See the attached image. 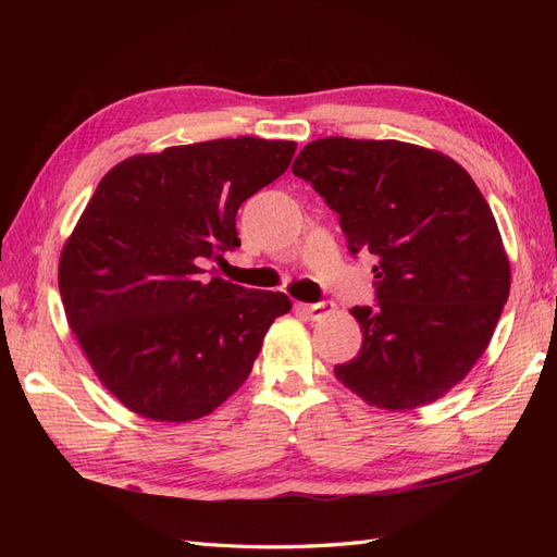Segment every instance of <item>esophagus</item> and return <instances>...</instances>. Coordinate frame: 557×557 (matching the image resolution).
<instances>
[{"label": "esophagus", "instance_id": "1", "mask_svg": "<svg viewBox=\"0 0 557 557\" xmlns=\"http://www.w3.org/2000/svg\"><path fill=\"white\" fill-rule=\"evenodd\" d=\"M301 311L309 315V318H323L327 313L335 311V304L333 301H318V304H301Z\"/></svg>", "mask_w": 557, "mask_h": 557}]
</instances>
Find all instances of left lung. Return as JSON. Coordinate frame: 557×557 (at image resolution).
Returning <instances> with one entry per match:
<instances>
[{"label":"left lung","mask_w":557,"mask_h":557,"mask_svg":"<svg viewBox=\"0 0 557 557\" xmlns=\"http://www.w3.org/2000/svg\"><path fill=\"white\" fill-rule=\"evenodd\" d=\"M339 215L351 256L377 263L375 304L354 306L361 349L335 375L373 407L443 397L486 351L510 294V260L465 168L401 140L318 138L294 160Z\"/></svg>","instance_id":"left-lung-1"}]
</instances>
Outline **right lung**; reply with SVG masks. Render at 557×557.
Here are the masks:
<instances>
[{
  "label": "right lung",
  "mask_w": 557,
  "mask_h": 557,
  "mask_svg": "<svg viewBox=\"0 0 557 557\" xmlns=\"http://www.w3.org/2000/svg\"><path fill=\"white\" fill-rule=\"evenodd\" d=\"M294 140H206L102 176L59 258L66 321L102 385L140 417L194 421L234 395L282 292L206 277L239 246L236 210L285 174Z\"/></svg>",
  "instance_id": "1"
}]
</instances>
